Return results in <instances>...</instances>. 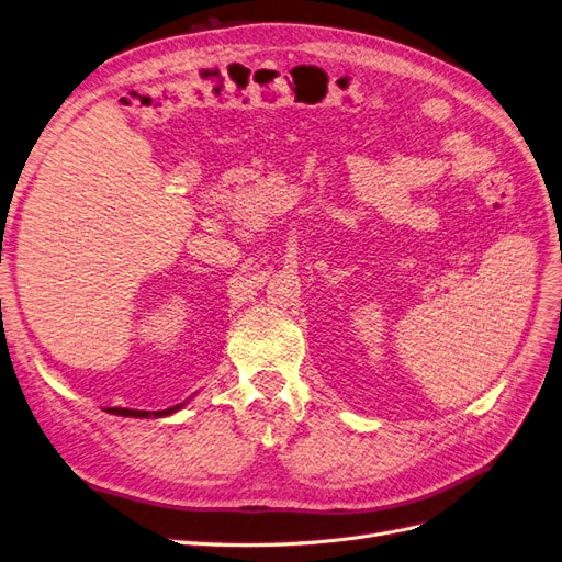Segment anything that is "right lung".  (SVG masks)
Instances as JSON below:
<instances>
[{"instance_id":"add662e5","label":"right lung","mask_w":562,"mask_h":562,"mask_svg":"<svg viewBox=\"0 0 562 562\" xmlns=\"http://www.w3.org/2000/svg\"><path fill=\"white\" fill-rule=\"evenodd\" d=\"M183 405H176V407H169V409H162V412H143V409H126V407H110L108 412L112 414H120V416H138V419H148V416H167L176 409H181Z\"/></svg>"}]
</instances>
